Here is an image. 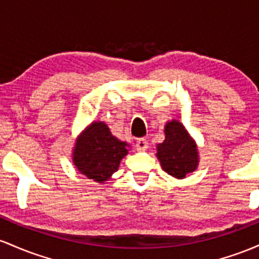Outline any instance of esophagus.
I'll return each instance as SVG.
<instances>
[{
	"label": "esophagus",
	"mask_w": 259,
	"mask_h": 259,
	"mask_svg": "<svg viewBox=\"0 0 259 259\" xmlns=\"http://www.w3.org/2000/svg\"><path fill=\"white\" fill-rule=\"evenodd\" d=\"M136 148H137L138 152H144V150L148 149V142L147 139L139 138L137 142H136Z\"/></svg>",
	"instance_id": "1"
}]
</instances>
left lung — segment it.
I'll return each instance as SVG.
<instances>
[{
	"label": "left lung",
	"instance_id": "1",
	"mask_svg": "<svg viewBox=\"0 0 259 259\" xmlns=\"http://www.w3.org/2000/svg\"><path fill=\"white\" fill-rule=\"evenodd\" d=\"M164 133V142L156 145V158L165 172L175 179H185L198 167L199 153L196 141L175 118L166 122Z\"/></svg>",
	"mask_w": 259,
	"mask_h": 259
}]
</instances>
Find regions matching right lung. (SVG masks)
Masks as SVG:
<instances>
[{"label":"right lung","instance_id":"1","mask_svg":"<svg viewBox=\"0 0 259 259\" xmlns=\"http://www.w3.org/2000/svg\"><path fill=\"white\" fill-rule=\"evenodd\" d=\"M128 150L130 144L116 138L105 122L93 121L75 139L72 161L82 175L104 184L118 170Z\"/></svg>","mask_w":259,"mask_h":259}]
</instances>
